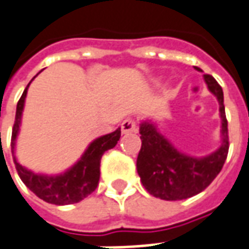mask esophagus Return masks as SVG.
<instances>
[{
    "instance_id": "esophagus-1",
    "label": "esophagus",
    "mask_w": 249,
    "mask_h": 249,
    "mask_svg": "<svg viewBox=\"0 0 249 249\" xmlns=\"http://www.w3.org/2000/svg\"><path fill=\"white\" fill-rule=\"evenodd\" d=\"M121 130L123 133H130V132H137V123L133 119H125L121 123Z\"/></svg>"
}]
</instances>
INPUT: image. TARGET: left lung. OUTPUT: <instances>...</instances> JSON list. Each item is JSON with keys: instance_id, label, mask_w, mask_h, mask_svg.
<instances>
[{"instance_id": "1", "label": "left lung", "mask_w": 249, "mask_h": 249, "mask_svg": "<svg viewBox=\"0 0 249 249\" xmlns=\"http://www.w3.org/2000/svg\"><path fill=\"white\" fill-rule=\"evenodd\" d=\"M198 71L201 69L196 67ZM208 89L217 97L221 116V147L213 154L194 158L179 152L151 121L140 124L142 148L137 156V174L142 186L154 197L166 201L186 199L203 191L220 174L229 149L228 121L221 86L209 74H203Z\"/></svg>"}]
</instances>
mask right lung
Segmentation results:
<instances>
[{
    "instance_id": "obj_1",
    "label": "right lung",
    "mask_w": 249,
    "mask_h": 249,
    "mask_svg": "<svg viewBox=\"0 0 249 249\" xmlns=\"http://www.w3.org/2000/svg\"><path fill=\"white\" fill-rule=\"evenodd\" d=\"M28 88L29 85L25 88L21 98L17 102L15 125L12 129V154H13L16 170L24 182V185L32 193H35L40 199L53 205H70V203L79 202L97 189L100 180L101 158L107 149L116 147L121 136V130L119 128L109 135L95 139L85 151L82 158L66 173L53 177L32 173L31 170H27L16 160L15 156L16 139L21 124V114L24 110Z\"/></svg>"
}]
</instances>
